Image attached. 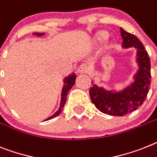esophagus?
<instances>
[{"instance_id": "1", "label": "esophagus", "mask_w": 157, "mask_h": 157, "mask_svg": "<svg viewBox=\"0 0 157 157\" xmlns=\"http://www.w3.org/2000/svg\"><path fill=\"white\" fill-rule=\"evenodd\" d=\"M77 72L78 74H86L88 73L89 72V67H88L87 65H86V64H82L78 67V68Z\"/></svg>"}]
</instances>
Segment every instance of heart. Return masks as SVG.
Returning a JSON list of instances; mask_svg holds the SVG:
<instances>
[{
    "label": "heart",
    "instance_id": "obj_1",
    "mask_svg": "<svg viewBox=\"0 0 157 157\" xmlns=\"http://www.w3.org/2000/svg\"><path fill=\"white\" fill-rule=\"evenodd\" d=\"M109 38V33L105 30H100L95 33L91 38L90 39L89 45L91 48H96L101 47L105 44ZM112 48L109 46V48Z\"/></svg>",
    "mask_w": 157,
    "mask_h": 157
}]
</instances>
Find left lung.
I'll return each mask as SVG.
<instances>
[{
  "instance_id": "8db88e82",
  "label": "left lung",
  "mask_w": 157,
  "mask_h": 157,
  "mask_svg": "<svg viewBox=\"0 0 157 157\" xmlns=\"http://www.w3.org/2000/svg\"><path fill=\"white\" fill-rule=\"evenodd\" d=\"M123 39L122 48H136L138 71L133 76L134 82L121 91L107 90L96 84L90 89L91 101L103 113L112 116H123L136 109L145 100L151 83V64L148 52L142 43L134 35L121 28Z\"/></svg>"
}]
</instances>
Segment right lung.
Returning a JSON list of instances; mask_svg holds the SVG:
<instances>
[{
    "label": "right lung",
    "instance_id": "add662e5",
    "mask_svg": "<svg viewBox=\"0 0 157 157\" xmlns=\"http://www.w3.org/2000/svg\"><path fill=\"white\" fill-rule=\"evenodd\" d=\"M33 35H36L37 36H44V33H34ZM75 79H76V75L75 73H72L71 75H69L67 77H66L65 78L63 79V82H64V85H63V87L62 90V94H61V101H60V105H59V108L57 111H56V113L54 114L49 117L48 118H47L45 121H48V120H50V119L54 118V117H57L58 115L60 114V113L62 112L63 110V108L64 107V105H65L66 101H67V96L68 94V92L71 87L74 86L75 82Z\"/></svg>",
    "mask_w": 157,
    "mask_h": 157
}]
</instances>
